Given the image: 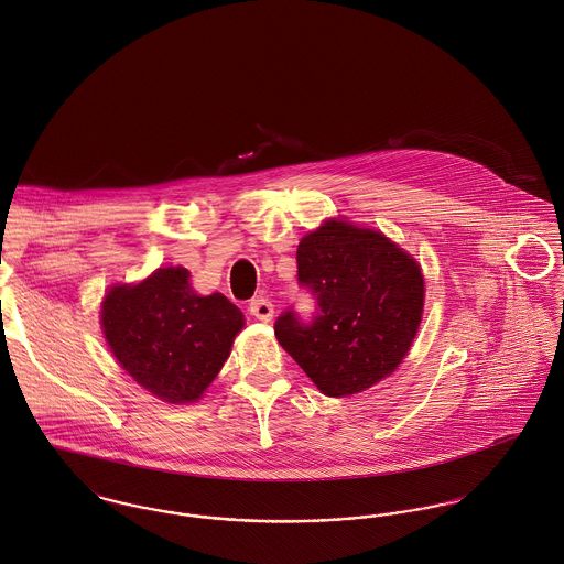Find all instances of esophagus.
I'll return each instance as SVG.
<instances>
[{"mask_svg": "<svg viewBox=\"0 0 564 564\" xmlns=\"http://www.w3.org/2000/svg\"><path fill=\"white\" fill-rule=\"evenodd\" d=\"M248 310H250L252 316H257L258 321H262V323H269L273 318V304L269 300H264V297L252 300Z\"/></svg>", "mask_w": 564, "mask_h": 564, "instance_id": "obj_1", "label": "esophagus"}]
</instances>
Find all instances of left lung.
I'll return each instance as SVG.
<instances>
[{
  "label": "left lung",
  "mask_w": 564,
  "mask_h": 564,
  "mask_svg": "<svg viewBox=\"0 0 564 564\" xmlns=\"http://www.w3.org/2000/svg\"><path fill=\"white\" fill-rule=\"evenodd\" d=\"M297 280L316 307L310 318L284 310L273 329L323 394L351 397L394 372L424 306L410 254L381 232L332 219L302 239Z\"/></svg>",
  "instance_id": "left-lung-1"
}]
</instances>
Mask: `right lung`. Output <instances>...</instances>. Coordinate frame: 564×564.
Returning a JSON list of instances; mask_svg holds the SVG:
<instances>
[{
	"label": "right lung",
	"mask_w": 564,
	"mask_h": 564,
	"mask_svg": "<svg viewBox=\"0 0 564 564\" xmlns=\"http://www.w3.org/2000/svg\"><path fill=\"white\" fill-rule=\"evenodd\" d=\"M183 267L156 269L135 286H113L101 306L113 358L154 397L192 403L203 397L243 327L221 293L200 297Z\"/></svg>",
	"instance_id": "obj_1"
}]
</instances>
